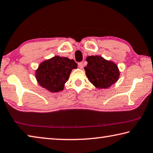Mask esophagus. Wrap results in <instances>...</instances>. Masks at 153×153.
I'll use <instances>...</instances> for the list:
<instances>
[{"instance_id": "esophagus-1", "label": "esophagus", "mask_w": 153, "mask_h": 153, "mask_svg": "<svg viewBox=\"0 0 153 153\" xmlns=\"http://www.w3.org/2000/svg\"><path fill=\"white\" fill-rule=\"evenodd\" d=\"M78 67H79L80 69H82L83 67H84V65H83V63L80 62V63H78Z\"/></svg>"}]
</instances>
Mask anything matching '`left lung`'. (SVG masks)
<instances>
[{
  "label": "left lung",
  "mask_w": 153,
  "mask_h": 153,
  "mask_svg": "<svg viewBox=\"0 0 153 153\" xmlns=\"http://www.w3.org/2000/svg\"><path fill=\"white\" fill-rule=\"evenodd\" d=\"M86 60L88 62L84 67L86 75L97 88H108L120 78V71L113 61L106 60L99 55L88 56Z\"/></svg>",
  "instance_id": "obj_1"
}]
</instances>
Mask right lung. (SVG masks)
Segmentation results:
<instances>
[{"mask_svg":"<svg viewBox=\"0 0 153 153\" xmlns=\"http://www.w3.org/2000/svg\"><path fill=\"white\" fill-rule=\"evenodd\" d=\"M77 65L73 59L55 56L42 61L36 70V78L40 86L51 92L63 90L72 69Z\"/></svg>","mask_w":153,"mask_h":153,"instance_id":"1","label":"right lung"}]
</instances>
